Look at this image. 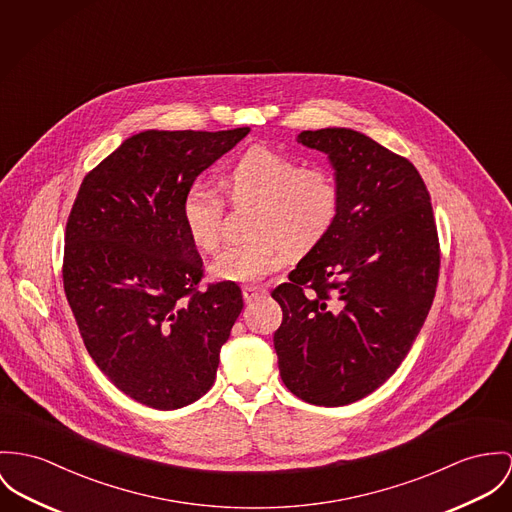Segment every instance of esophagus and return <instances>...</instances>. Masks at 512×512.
Returning a JSON list of instances; mask_svg holds the SVG:
<instances>
[{"mask_svg": "<svg viewBox=\"0 0 512 512\" xmlns=\"http://www.w3.org/2000/svg\"><path fill=\"white\" fill-rule=\"evenodd\" d=\"M241 294H243V300H245L247 304H251L253 300H257V298H261V296L265 294V288H259V286H243Z\"/></svg>", "mask_w": 512, "mask_h": 512, "instance_id": "obj_1", "label": "esophagus"}]
</instances>
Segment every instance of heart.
I'll list each match as a JSON object with an SVG mask.
<instances>
[{
	"label": "heart",
	"instance_id": "1",
	"mask_svg": "<svg viewBox=\"0 0 512 512\" xmlns=\"http://www.w3.org/2000/svg\"><path fill=\"white\" fill-rule=\"evenodd\" d=\"M230 198L253 202L249 234L226 245L210 263V275L226 282H259L276 273L292 251H308L325 236L339 212L341 191L323 167L300 169L286 154L251 146L224 177ZM220 195L195 183L183 198V222L200 249L212 251L222 230Z\"/></svg>",
	"mask_w": 512,
	"mask_h": 512
}]
</instances>
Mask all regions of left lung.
Wrapping results in <instances>:
<instances>
[{"label": "left lung", "instance_id": "left-lung-1", "mask_svg": "<svg viewBox=\"0 0 512 512\" xmlns=\"http://www.w3.org/2000/svg\"><path fill=\"white\" fill-rule=\"evenodd\" d=\"M339 183L331 230L273 298L284 386L339 407L380 388L407 356L433 306L440 253L429 191L411 161L353 128L298 134Z\"/></svg>", "mask_w": 512, "mask_h": 512}]
</instances>
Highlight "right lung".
Wrapping results in <instances>:
<instances>
[{
    "instance_id": "obj_1",
    "label": "right lung",
    "mask_w": 512,
    "mask_h": 512,
    "mask_svg": "<svg viewBox=\"0 0 512 512\" xmlns=\"http://www.w3.org/2000/svg\"><path fill=\"white\" fill-rule=\"evenodd\" d=\"M247 134L144 130L79 187L66 224V298L99 370L148 407L171 411L206 394L241 314L236 282L198 290L202 259L183 198Z\"/></svg>"
}]
</instances>
